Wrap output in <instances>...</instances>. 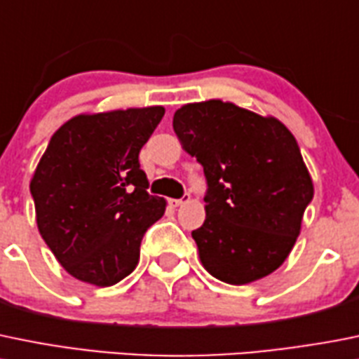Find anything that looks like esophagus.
I'll list each match as a JSON object with an SVG mask.
<instances>
[{"label":"esophagus","instance_id":"34e87169","mask_svg":"<svg viewBox=\"0 0 359 359\" xmlns=\"http://www.w3.org/2000/svg\"><path fill=\"white\" fill-rule=\"evenodd\" d=\"M189 200H191L189 194H184L182 198H172V200H170V205H172V207H180V205L187 203Z\"/></svg>","mask_w":359,"mask_h":359}]
</instances>
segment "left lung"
Returning <instances> with one entry per match:
<instances>
[{
    "label": "left lung",
    "instance_id": "left-lung-1",
    "mask_svg": "<svg viewBox=\"0 0 359 359\" xmlns=\"http://www.w3.org/2000/svg\"><path fill=\"white\" fill-rule=\"evenodd\" d=\"M173 131L207 179V217L191 233L205 270L233 286L270 276L290 256L314 196L291 131L221 100L184 105Z\"/></svg>",
    "mask_w": 359,
    "mask_h": 359
}]
</instances>
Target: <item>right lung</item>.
I'll list each match as a JSON object with an SVG mask.
<instances>
[{"label":"right lung","mask_w":359,"mask_h":359,"mask_svg":"<svg viewBox=\"0 0 359 359\" xmlns=\"http://www.w3.org/2000/svg\"><path fill=\"white\" fill-rule=\"evenodd\" d=\"M163 116V107L76 116L52 135L29 189L41 238L75 279L114 286L138 264L166 207L138 161Z\"/></svg>","instance_id":"1"}]
</instances>
